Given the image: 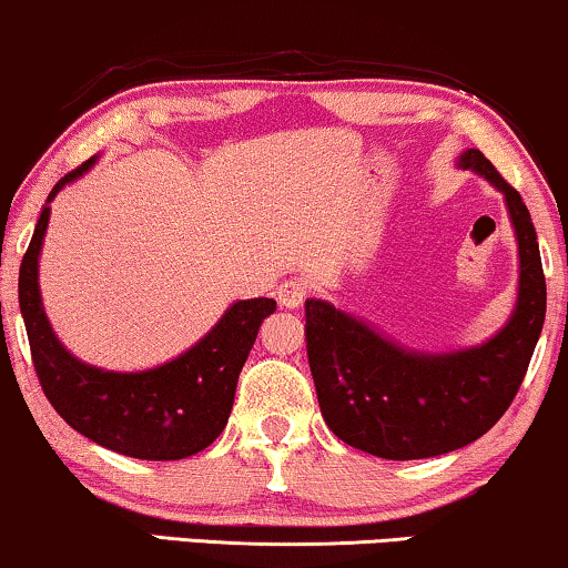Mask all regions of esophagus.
Here are the masks:
<instances>
[{
    "label": "esophagus",
    "instance_id": "34e87169",
    "mask_svg": "<svg viewBox=\"0 0 568 568\" xmlns=\"http://www.w3.org/2000/svg\"><path fill=\"white\" fill-rule=\"evenodd\" d=\"M308 296V285L304 277H291L277 285V301L283 308H298Z\"/></svg>",
    "mask_w": 568,
    "mask_h": 568
}]
</instances>
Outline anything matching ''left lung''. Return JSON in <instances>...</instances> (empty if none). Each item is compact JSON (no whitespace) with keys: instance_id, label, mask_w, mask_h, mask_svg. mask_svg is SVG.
<instances>
[{"instance_id":"8db88e82","label":"left lung","mask_w":568,"mask_h":568,"mask_svg":"<svg viewBox=\"0 0 568 568\" xmlns=\"http://www.w3.org/2000/svg\"><path fill=\"white\" fill-rule=\"evenodd\" d=\"M458 164L504 191L519 241L516 312L493 341L456 354H414L327 301L304 304L306 356L327 427L390 462L440 456L483 437L519 393L542 333L545 275L527 204L479 149Z\"/></svg>"}]
</instances>
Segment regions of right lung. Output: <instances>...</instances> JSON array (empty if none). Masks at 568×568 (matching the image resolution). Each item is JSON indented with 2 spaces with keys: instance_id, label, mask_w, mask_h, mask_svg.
<instances>
[{
  "instance_id": "obj_1",
  "label": "right lung",
  "mask_w": 568,
  "mask_h": 568,
  "mask_svg": "<svg viewBox=\"0 0 568 568\" xmlns=\"http://www.w3.org/2000/svg\"><path fill=\"white\" fill-rule=\"evenodd\" d=\"M93 160L60 178L36 222L20 264L18 296L41 390L70 427L114 454L143 462H178L217 440L231 416L235 385L272 298L239 301L191 351L146 372H104L78 362L49 327L39 293V251L49 201L81 178Z\"/></svg>"
}]
</instances>
